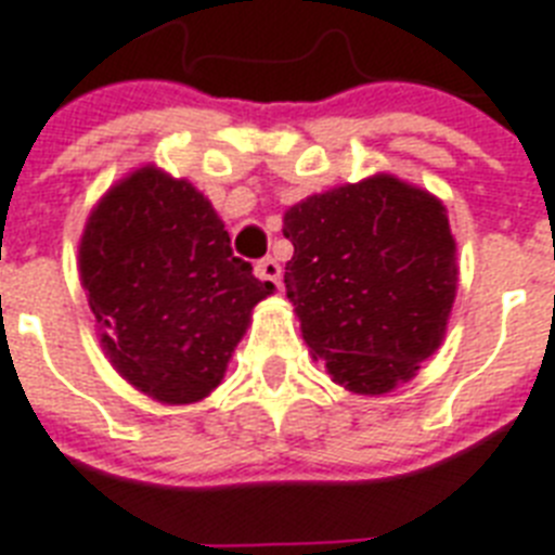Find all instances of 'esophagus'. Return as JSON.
Wrapping results in <instances>:
<instances>
[{
  "mask_svg": "<svg viewBox=\"0 0 555 555\" xmlns=\"http://www.w3.org/2000/svg\"><path fill=\"white\" fill-rule=\"evenodd\" d=\"M255 274L260 278V281L274 283V286L281 289V263H278L274 257H263V260L255 266Z\"/></svg>",
  "mask_w": 555,
  "mask_h": 555,
  "instance_id": "obj_1",
  "label": "esophagus"
}]
</instances>
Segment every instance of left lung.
<instances>
[{
  "mask_svg": "<svg viewBox=\"0 0 555 555\" xmlns=\"http://www.w3.org/2000/svg\"><path fill=\"white\" fill-rule=\"evenodd\" d=\"M286 295L330 378L387 396L441 347L459 289L447 206L396 175L363 177L283 215Z\"/></svg>",
  "mask_w": 555,
  "mask_h": 555,
  "instance_id": "1",
  "label": "left lung"
}]
</instances>
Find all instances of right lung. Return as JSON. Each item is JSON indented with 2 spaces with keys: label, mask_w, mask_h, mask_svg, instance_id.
<instances>
[{
  "label": "right lung",
  "mask_w": 555,
  "mask_h": 555,
  "mask_svg": "<svg viewBox=\"0 0 555 555\" xmlns=\"http://www.w3.org/2000/svg\"><path fill=\"white\" fill-rule=\"evenodd\" d=\"M79 281L111 366L168 406L220 387L251 309L274 292L232 255L206 194L152 163L128 171L91 208Z\"/></svg>",
  "instance_id": "1"
}]
</instances>
